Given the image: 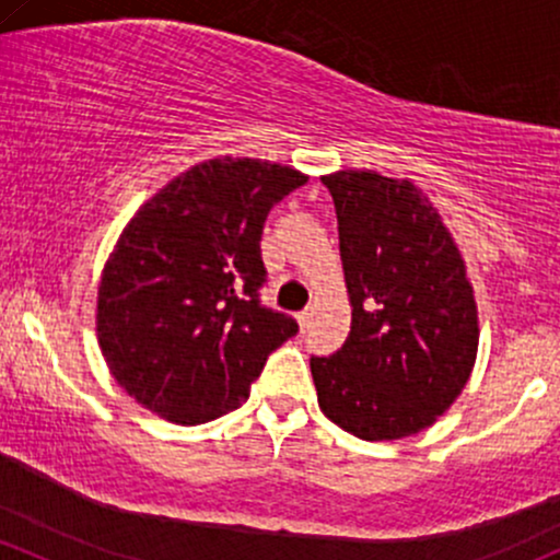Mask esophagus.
Returning <instances> with one entry per match:
<instances>
[{"mask_svg":"<svg viewBox=\"0 0 560 560\" xmlns=\"http://www.w3.org/2000/svg\"><path fill=\"white\" fill-rule=\"evenodd\" d=\"M311 318H313V311H303V313H298V324H300V329H308V327H311Z\"/></svg>","mask_w":560,"mask_h":560,"instance_id":"34e87169","label":"esophagus"}]
</instances>
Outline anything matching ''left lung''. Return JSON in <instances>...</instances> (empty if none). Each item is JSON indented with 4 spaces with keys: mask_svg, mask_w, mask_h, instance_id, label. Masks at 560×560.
Instances as JSON below:
<instances>
[{
    "mask_svg": "<svg viewBox=\"0 0 560 560\" xmlns=\"http://www.w3.org/2000/svg\"><path fill=\"white\" fill-rule=\"evenodd\" d=\"M322 183L335 199L350 335L311 359L318 407L355 439H407L457 401L476 366L468 266L411 177L337 170Z\"/></svg>",
    "mask_w": 560,
    "mask_h": 560,
    "instance_id": "1",
    "label": "left lung"
}]
</instances>
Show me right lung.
<instances>
[{
  "label": "right lung",
  "instance_id": "right-lung-1",
  "mask_svg": "<svg viewBox=\"0 0 560 560\" xmlns=\"http://www.w3.org/2000/svg\"><path fill=\"white\" fill-rule=\"evenodd\" d=\"M308 180L262 159L214 156L164 183L116 238L97 287V346L140 407L201 425L249 398L270 350L298 331L262 308L270 207Z\"/></svg>",
  "mask_w": 560,
  "mask_h": 560
}]
</instances>
